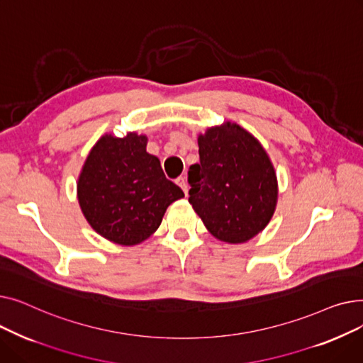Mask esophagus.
<instances>
[{
    "instance_id": "1",
    "label": "esophagus",
    "mask_w": 363,
    "mask_h": 363,
    "mask_svg": "<svg viewBox=\"0 0 363 363\" xmlns=\"http://www.w3.org/2000/svg\"><path fill=\"white\" fill-rule=\"evenodd\" d=\"M181 188H182V191L185 193V196H188V184H186V178L185 177H179V178H177V181H175Z\"/></svg>"
}]
</instances>
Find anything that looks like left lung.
Wrapping results in <instances>:
<instances>
[{
    "label": "left lung",
    "instance_id": "obj_1",
    "mask_svg": "<svg viewBox=\"0 0 363 363\" xmlns=\"http://www.w3.org/2000/svg\"><path fill=\"white\" fill-rule=\"evenodd\" d=\"M200 163L188 170L189 199L213 237L238 244L269 223L278 199L277 174L262 144L237 123L199 135Z\"/></svg>",
    "mask_w": 363,
    "mask_h": 363
}]
</instances>
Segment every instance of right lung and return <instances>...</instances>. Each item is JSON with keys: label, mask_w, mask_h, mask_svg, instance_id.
<instances>
[{"label": "right lung", "mask_w": 363, "mask_h": 363, "mask_svg": "<svg viewBox=\"0 0 363 363\" xmlns=\"http://www.w3.org/2000/svg\"><path fill=\"white\" fill-rule=\"evenodd\" d=\"M147 137L106 133L92 147L78 179L82 213L95 233L121 245L147 240L162 223L169 204L184 197L160 160L148 155Z\"/></svg>", "instance_id": "add662e5"}]
</instances>
